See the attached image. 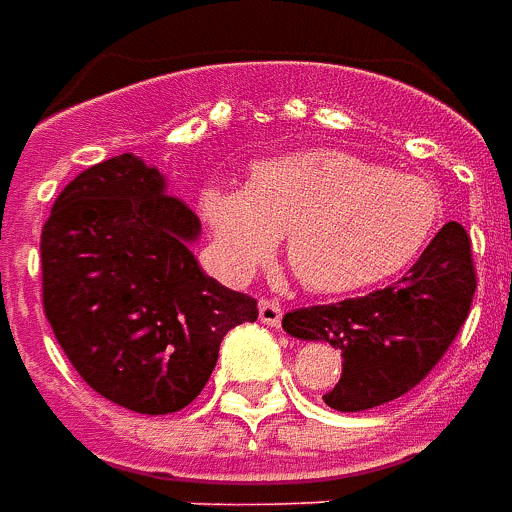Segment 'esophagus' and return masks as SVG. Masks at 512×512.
Segmentation results:
<instances>
[{"label":"esophagus","mask_w":512,"mask_h":512,"mask_svg":"<svg viewBox=\"0 0 512 512\" xmlns=\"http://www.w3.org/2000/svg\"><path fill=\"white\" fill-rule=\"evenodd\" d=\"M281 317H284V308L278 300H262L259 303V320L264 325H270V328H278L281 325Z\"/></svg>","instance_id":"esophagus-1"}]
</instances>
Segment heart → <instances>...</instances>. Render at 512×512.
I'll return each mask as SVG.
<instances>
[{
    "label": "heart",
    "instance_id": "heart-1",
    "mask_svg": "<svg viewBox=\"0 0 512 512\" xmlns=\"http://www.w3.org/2000/svg\"><path fill=\"white\" fill-rule=\"evenodd\" d=\"M201 209L231 275L256 270L286 237L297 281L342 295L405 270L436 234L444 198L424 176L314 148L259 162L245 190L209 187Z\"/></svg>",
    "mask_w": 512,
    "mask_h": 512
}]
</instances>
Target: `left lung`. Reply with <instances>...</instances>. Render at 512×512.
Instances as JSON below:
<instances>
[{"label":"left lung","instance_id":"left-lung-1","mask_svg":"<svg viewBox=\"0 0 512 512\" xmlns=\"http://www.w3.org/2000/svg\"><path fill=\"white\" fill-rule=\"evenodd\" d=\"M477 289L471 239L447 223L400 281L364 297L295 308L284 331L342 350V378L322 400L333 411H369L422 383L469 317Z\"/></svg>","mask_w":512,"mask_h":512}]
</instances>
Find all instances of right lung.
Returning a JSON list of instances; mask_svg holds the SVG:
<instances>
[{"label":"right lung","instance_id":"right-lung-1","mask_svg":"<svg viewBox=\"0 0 512 512\" xmlns=\"http://www.w3.org/2000/svg\"><path fill=\"white\" fill-rule=\"evenodd\" d=\"M201 220L134 154L104 159L57 195L41 231L43 311L79 378L129 411L187 408L256 300L204 275Z\"/></svg>","mask_w":512,"mask_h":512}]
</instances>
